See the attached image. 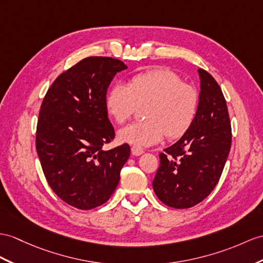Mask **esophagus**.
Listing matches in <instances>:
<instances>
[{
	"label": "esophagus",
	"instance_id": "1",
	"mask_svg": "<svg viewBox=\"0 0 263 263\" xmlns=\"http://www.w3.org/2000/svg\"><path fill=\"white\" fill-rule=\"evenodd\" d=\"M143 153H144V148H142V147L132 146V154L134 156H139V155H142Z\"/></svg>",
	"mask_w": 263,
	"mask_h": 263
}]
</instances>
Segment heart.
<instances>
[{
    "label": "heart",
    "instance_id": "obj_1",
    "mask_svg": "<svg viewBox=\"0 0 263 263\" xmlns=\"http://www.w3.org/2000/svg\"><path fill=\"white\" fill-rule=\"evenodd\" d=\"M198 92L182 81L171 69L144 70L130 77L128 86L115 83L108 90L105 107L117 124L129 119L143 106L144 121L133 123L118 132L121 142L136 146H152L165 135L180 138L186 133L197 114Z\"/></svg>",
    "mask_w": 263,
    "mask_h": 263
}]
</instances>
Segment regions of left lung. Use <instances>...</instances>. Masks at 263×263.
<instances>
[{
  "label": "left lung",
  "mask_w": 263,
  "mask_h": 263,
  "mask_svg": "<svg viewBox=\"0 0 263 263\" xmlns=\"http://www.w3.org/2000/svg\"><path fill=\"white\" fill-rule=\"evenodd\" d=\"M201 92L197 114L183 137L159 154L153 189L164 204L189 209L214 190L231 148L232 132L226 98L206 70L198 69Z\"/></svg>",
  "instance_id": "left-lung-1"
}]
</instances>
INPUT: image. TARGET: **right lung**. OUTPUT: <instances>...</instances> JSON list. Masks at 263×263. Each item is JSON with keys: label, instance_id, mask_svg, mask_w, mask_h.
I'll return each instance as SVG.
<instances>
[{"label": "right lung", "instance_id": "obj_1", "mask_svg": "<svg viewBox=\"0 0 263 263\" xmlns=\"http://www.w3.org/2000/svg\"><path fill=\"white\" fill-rule=\"evenodd\" d=\"M126 68L114 58H85L58 77L41 104L35 147L42 171L54 193L79 210L109 200L129 157L128 144L102 149L115 138L107 89Z\"/></svg>", "mask_w": 263, "mask_h": 263}]
</instances>
